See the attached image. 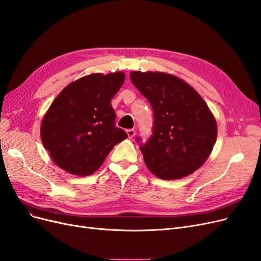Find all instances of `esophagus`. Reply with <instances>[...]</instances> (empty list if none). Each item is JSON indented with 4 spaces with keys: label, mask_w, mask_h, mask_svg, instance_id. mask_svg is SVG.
<instances>
[{
    "label": "esophagus",
    "mask_w": 261,
    "mask_h": 261,
    "mask_svg": "<svg viewBox=\"0 0 261 261\" xmlns=\"http://www.w3.org/2000/svg\"><path fill=\"white\" fill-rule=\"evenodd\" d=\"M126 134H127V136H128V138H133L135 135H136V132H135V129H127L126 130Z\"/></svg>",
    "instance_id": "esophagus-1"
}]
</instances>
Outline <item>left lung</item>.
I'll return each instance as SVG.
<instances>
[{"instance_id":"1","label":"left lung","mask_w":261,"mask_h":261,"mask_svg":"<svg viewBox=\"0 0 261 261\" xmlns=\"http://www.w3.org/2000/svg\"><path fill=\"white\" fill-rule=\"evenodd\" d=\"M129 76L153 109V135L140 147L147 167L164 180L191 175L208 159L217 139L216 119L207 103L170 73L133 71Z\"/></svg>"}]
</instances>
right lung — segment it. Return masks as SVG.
<instances>
[{
  "label": "right lung",
  "mask_w": 261,
  "mask_h": 261,
  "mask_svg": "<svg viewBox=\"0 0 261 261\" xmlns=\"http://www.w3.org/2000/svg\"><path fill=\"white\" fill-rule=\"evenodd\" d=\"M125 73H92L67 85L41 123V139L53 162L76 176L94 174L116 143L127 138L115 127L111 99Z\"/></svg>",
  "instance_id": "1"
}]
</instances>
